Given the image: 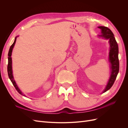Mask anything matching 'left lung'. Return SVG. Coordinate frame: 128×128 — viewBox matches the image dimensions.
I'll return each mask as SVG.
<instances>
[{"label":"left lung","instance_id":"1","mask_svg":"<svg viewBox=\"0 0 128 128\" xmlns=\"http://www.w3.org/2000/svg\"><path fill=\"white\" fill-rule=\"evenodd\" d=\"M98 28L102 30V34L98 36L109 40L110 45L109 52V60L110 63L111 74L109 80L106 88L102 93L108 91L111 88L115 82L119 71V60H118V48L116 41L115 40L114 34L112 31L106 26H100Z\"/></svg>","mask_w":128,"mask_h":128}]
</instances>
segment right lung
Listing matches in <instances>:
<instances>
[{"mask_svg":"<svg viewBox=\"0 0 128 128\" xmlns=\"http://www.w3.org/2000/svg\"><path fill=\"white\" fill-rule=\"evenodd\" d=\"M18 36L16 37L15 38V40L14 42L13 43V44L11 45V46L10 47V48L9 50V52H8V66H7V72H8V77L10 79V80H11L12 83L13 84L14 86L15 87V89L17 90V91L21 95H23L24 96H26L24 94H23V93L21 91V90L19 89V88H18L17 84L15 82V81L14 80V77L13 76V72H12V58H11V56H12V50L14 46V45L15 44V42H16V38Z\"/></svg>","mask_w":128,"mask_h":128,"instance_id":"right-lung-1","label":"right lung"}]
</instances>
